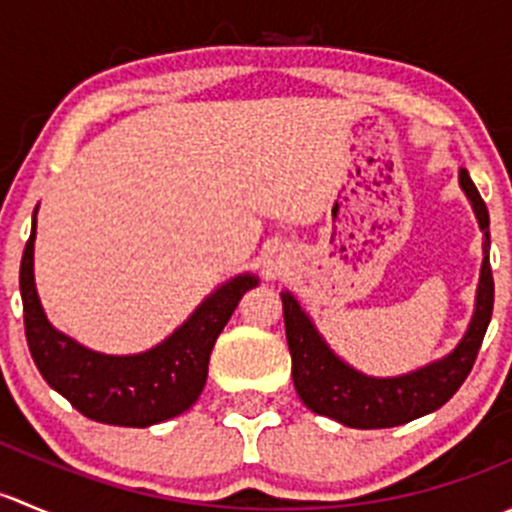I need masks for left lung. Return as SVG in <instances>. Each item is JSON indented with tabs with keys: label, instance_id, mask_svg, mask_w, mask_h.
Instances as JSON below:
<instances>
[{
	"label": "left lung",
	"instance_id": "8db88e82",
	"mask_svg": "<svg viewBox=\"0 0 512 512\" xmlns=\"http://www.w3.org/2000/svg\"><path fill=\"white\" fill-rule=\"evenodd\" d=\"M463 193L468 195L476 213L480 230H483V267L476 292V312H473L468 332L458 342V347L443 359L431 361L421 369L404 376L376 379L344 364L329 349L322 334L314 329L297 299L289 292H282V309H285V332L289 354H292V379L299 399L314 414L329 416L334 421L352 428H391L421 418L431 411L441 409L471 374L485 329L493 314V272H490V218L478 188L471 175L463 168L458 173Z\"/></svg>",
	"mask_w": 512,
	"mask_h": 512
}]
</instances>
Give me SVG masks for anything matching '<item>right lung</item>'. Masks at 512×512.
<instances>
[{"label": "right lung", "instance_id": "obj_1", "mask_svg": "<svg viewBox=\"0 0 512 512\" xmlns=\"http://www.w3.org/2000/svg\"><path fill=\"white\" fill-rule=\"evenodd\" d=\"M34 237L36 210L19 267V289L29 352L46 384L86 418L108 426L146 428L188 411L208 379L215 339L242 294L257 287V277L237 275L220 285L168 339L148 352L101 354L56 332L46 319L34 285Z\"/></svg>", "mask_w": 512, "mask_h": 512}]
</instances>
